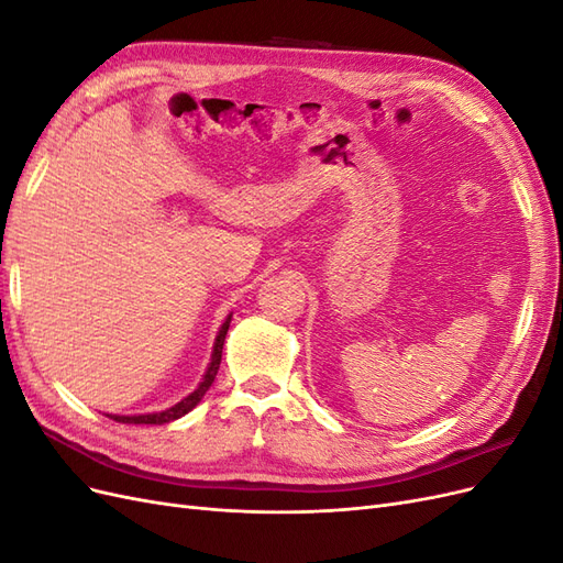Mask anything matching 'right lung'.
I'll return each instance as SVG.
<instances>
[{
    "mask_svg": "<svg viewBox=\"0 0 563 563\" xmlns=\"http://www.w3.org/2000/svg\"><path fill=\"white\" fill-rule=\"evenodd\" d=\"M230 321H232V312L225 317V321L220 323L218 329V335H216V343H213V352H211V362L207 366V373H203L201 383L197 385L195 391H190L185 399H180L178 404L168 406L166 411H155V413H135V416H117V413H106L108 418L117 420V422H124V424H166L172 420H178L183 418L185 413H190L192 408L203 399V395H207L209 387L213 385L216 380V373L220 368V360H223V345H225V335H228V329H230Z\"/></svg>",
    "mask_w": 563,
    "mask_h": 563,
    "instance_id": "1",
    "label": "right lung"
}]
</instances>
